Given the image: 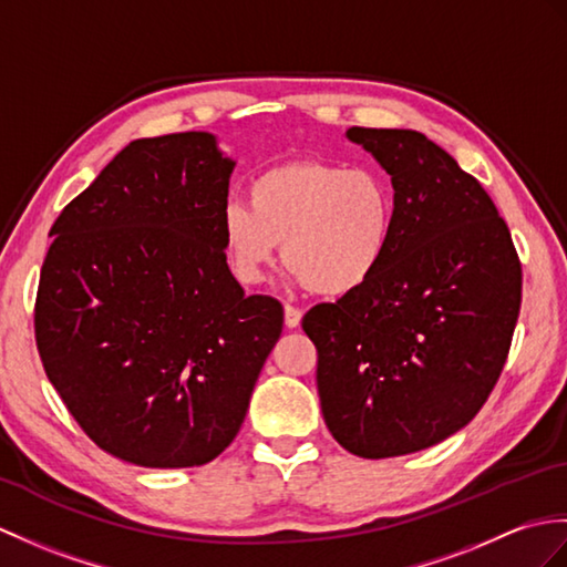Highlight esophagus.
Returning <instances> with one entry per match:
<instances>
[{
  "label": "esophagus",
  "instance_id": "obj_1",
  "mask_svg": "<svg viewBox=\"0 0 567 567\" xmlns=\"http://www.w3.org/2000/svg\"><path fill=\"white\" fill-rule=\"evenodd\" d=\"M301 321V311L292 305H285V326L287 328H297Z\"/></svg>",
  "mask_w": 567,
  "mask_h": 567
}]
</instances>
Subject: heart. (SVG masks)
<instances>
[{
	"mask_svg": "<svg viewBox=\"0 0 567 567\" xmlns=\"http://www.w3.org/2000/svg\"><path fill=\"white\" fill-rule=\"evenodd\" d=\"M248 200L221 209V241L236 278L254 285L282 244V262L309 292L343 297L379 270L391 246L396 197L372 168L326 162L270 166Z\"/></svg>",
	"mask_w": 567,
	"mask_h": 567,
	"instance_id": "obj_1",
	"label": "heart"
}]
</instances>
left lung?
Returning a JSON list of instances; mask_svg holds the SVG:
<instances>
[{
    "label": "left lung",
    "instance_id": "left-lung-1",
    "mask_svg": "<svg viewBox=\"0 0 567 567\" xmlns=\"http://www.w3.org/2000/svg\"><path fill=\"white\" fill-rule=\"evenodd\" d=\"M396 197L391 246L360 289L311 307L328 430L362 458L413 454L468 425L507 362L522 262L481 183L415 130L350 127Z\"/></svg>",
    "mask_w": 567,
    "mask_h": 567
}]
</instances>
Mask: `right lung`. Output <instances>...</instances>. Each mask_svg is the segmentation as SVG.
<instances>
[{
    "label": "right lung",
    "instance_id": "right-lung-1",
    "mask_svg": "<svg viewBox=\"0 0 567 567\" xmlns=\"http://www.w3.org/2000/svg\"><path fill=\"white\" fill-rule=\"evenodd\" d=\"M231 168L207 133L135 140L50 229L38 354L76 425L127 464L219 456L282 333L280 301L246 297L227 266Z\"/></svg>",
    "mask_w": 567,
    "mask_h": 567
}]
</instances>
